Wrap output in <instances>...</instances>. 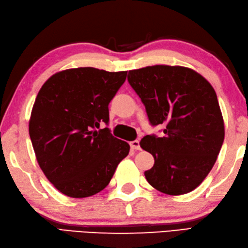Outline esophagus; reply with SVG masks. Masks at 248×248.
<instances>
[{
	"label": "esophagus",
	"mask_w": 248,
	"mask_h": 248,
	"mask_svg": "<svg viewBox=\"0 0 248 248\" xmlns=\"http://www.w3.org/2000/svg\"><path fill=\"white\" fill-rule=\"evenodd\" d=\"M130 148L134 149V150H140V144L138 140H134V141H130Z\"/></svg>",
	"instance_id": "obj_1"
}]
</instances>
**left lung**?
<instances>
[{
    "mask_svg": "<svg viewBox=\"0 0 248 248\" xmlns=\"http://www.w3.org/2000/svg\"><path fill=\"white\" fill-rule=\"evenodd\" d=\"M127 80L150 123L165 126L163 137L147 135L140 141L154 157L146 179L168 195L191 192L212 170L225 139L216 92L200 73L181 66L129 70Z\"/></svg>",
    "mask_w": 248,
    "mask_h": 248,
    "instance_id": "8db88e82",
    "label": "left lung"
}]
</instances>
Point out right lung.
<instances>
[{
    "label": "right lung",
    "instance_id": "obj_1",
    "mask_svg": "<svg viewBox=\"0 0 248 248\" xmlns=\"http://www.w3.org/2000/svg\"><path fill=\"white\" fill-rule=\"evenodd\" d=\"M127 71L67 69L51 76L37 94L29 121L36 161L53 186L70 198L92 197L104 190L129 144L109 128V102Z\"/></svg>",
    "mask_w": 248,
    "mask_h": 248
}]
</instances>
